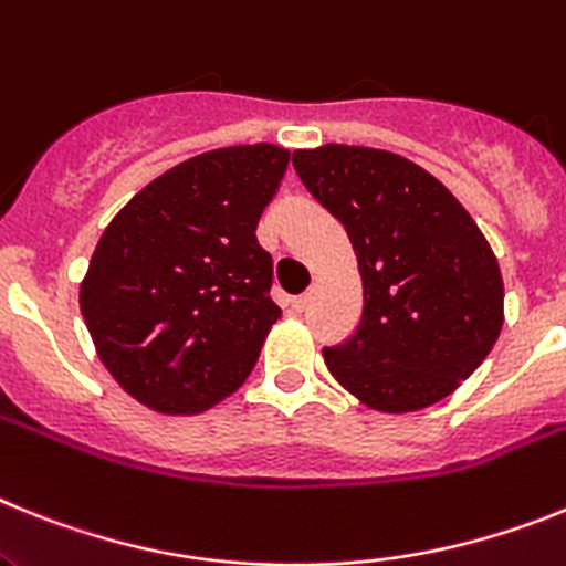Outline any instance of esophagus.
Segmentation results:
<instances>
[{
  "instance_id": "34e87169",
  "label": "esophagus",
  "mask_w": 566,
  "mask_h": 566,
  "mask_svg": "<svg viewBox=\"0 0 566 566\" xmlns=\"http://www.w3.org/2000/svg\"><path fill=\"white\" fill-rule=\"evenodd\" d=\"M307 304H311V293H302V296H296L293 302H290V307L296 313H304L307 311Z\"/></svg>"
}]
</instances>
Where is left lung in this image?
<instances>
[{
	"label": "left lung",
	"mask_w": 566,
	"mask_h": 566,
	"mask_svg": "<svg viewBox=\"0 0 566 566\" xmlns=\"http://www.w3.org/2000/svg\"><path fill=\"white\" fill-rule=\"evenodd\" d=\"M307 193L347 230L365 307L324 347L338 385L373 410L410 412L455 390L493 350L504 284L488 239L424 167L370 147L296 150Z\"/></svg>",
	"instance_id": "1"
}]
</instances>
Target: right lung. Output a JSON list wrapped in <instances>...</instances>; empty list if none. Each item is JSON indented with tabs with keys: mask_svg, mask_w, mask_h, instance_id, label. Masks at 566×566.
I'll return each instance as SVG.
<instances>
[{
	"mask_svg": "<svg viewBox=\"0 0 566 566\" xmlns=\"http://www.w3.org/2000/svg\"><path fill=\"white\" fill-rule=\"evenodd\" d=\"M276 145L181 161L116 213L78 290L96 353L142 405L199 412L242 387L282 316L255 242L287 170Z\"/></svg>",
	"mask_w": 566,
	"mask_h": 566,
	"instance_id": "add662e5",
	"label": "right lung"
}]
</instances>
